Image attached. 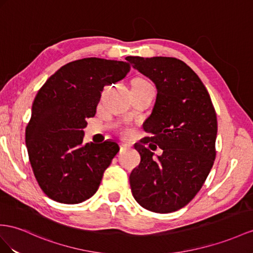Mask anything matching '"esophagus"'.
Returning <instances> with one entry per match:
<instances>
[{"mask_svg":"<svg viewBox=\"0 0 253 253\" xmlns=\"http://www.w3.org/2000/svg\"><path fill=\"white\" fill-rule=\"evenodd\" d=\"M120 147H121L122 151H123V150H126V148L129 147V144L124 143V142H122V143H120Z\"/></svg>","mask_w":253,"mask_h":253,"instance_id":"esophagus-1","label":"esophagus"}]
</instances>
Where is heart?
<instances>
[{"label":"heart","instance_id":"heart-1","mask_svg":"<svg viewBox=\"0 0 253 253\" xmlns=\"http://www.w3.org/2000/svg\"><path fill=\"white\" fill-rule=\"evenodd\" d=\"M135 82H142V83H146V81H144V80H142V79H137V80H134Z\"/></svg>","mask_w":253,"mask_h":253}]
</instances>
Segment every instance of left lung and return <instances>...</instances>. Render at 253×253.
<instances>
[{
  "mask_svg": "<svg viewBox=\"0 0 253 253\" xmlns=\"http://www.w3.org/2000/svg\"><path fill=\"white\" fill-rule=\"evenodd\" d=\"M126 60L157 89L144 126L151 135L134 144L141 161L129 176L132 196L154 212L178 211L196 197L213 165L215 109L202 81L183 61L167 56ZM150 140L164 151L156 159L145 146Z\"/></svg>",
  "mask_w": 253,
  "mask_h": 253,
  "instance_id": "obj_1",
  "label": "left lung"
}]
</instances>
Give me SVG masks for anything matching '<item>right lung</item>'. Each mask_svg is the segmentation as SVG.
Instances as JSON below:
<instances>
[{
	"instance_id": "right-lung-1",
	"label": "right lung",
	"mask_w": 253,
	"mask_h": 253,
	"mask_svg": "<svg viewBox=\"0 0 253 253\" xmlns=\"http://www.w3.org/2000/svg\"><path fill=\"white\" fill-rule=\"evenodd\" d=\"M127 62L86 57L64 65L38 90L25 144L38 185L56 202L78 204L94 196L120 146L84 143L103 86L124 79Z\"/></svg>"
}]
</instances>
